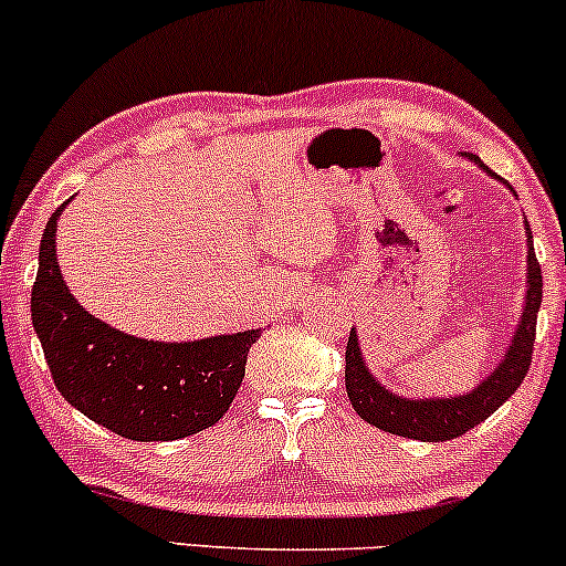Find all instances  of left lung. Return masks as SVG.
<instances>
[{"label": "left lung", "instance_id": "8db88e82", "mask_svg": "<svg viewBox=\"0 0 566 566\" xmlns=\"http://www.w3.org/2000/svg\"><path fill=\"white\" fill-rule=\"evenodd\" d=\"M476 159V157H471ZM479 161V159H476ZM527 303H524L522 324L511 340V350L500 361L495 373L486 378L476 391L458 396V399H401L380 386L373 375L367 373L361 361L359 343L356 335H348L346 346V394L359 418L373 423L380 431L396 433V437L420 439V441H450L463 437L473 426L490 418L495 409L513 396L530 373L532 350H535L537 333V311L543 303V274L541 263L532 247V231L527 223Z\"/></svg>", "mask_w": 566, "mask_h": 566}]
</instances>
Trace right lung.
<instances>
[{
  "label": "right lung",
  "instance_id": "1",
  "mask_svg": "<svg viewBox=\"0 0 566 566\" xmlns=\"http://www.w3.org/2000/svg\"><path fill=\"white\" fill-rule=\"evenodd\" d=\"M50 216L31 287V319L55 388L97 426L133 441H172L216 426L244 378L261 329L154 343L108 327L74 301L55 258Z\"/></svg>",
  "mask_w": 566,
  "mask_h": 566
}]
</instances>
